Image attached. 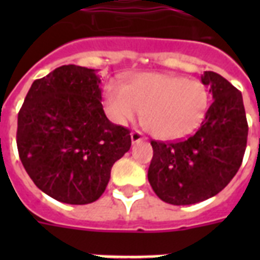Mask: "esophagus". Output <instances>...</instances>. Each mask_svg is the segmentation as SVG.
<instances>
[{"instance_id":"1","label":"esophagus","mask_w":260,"mask_h":260,"mask_svg":"<svg viewBox=\"0 0 260 260\" xmlns=\"http://www.w3.org/2000/svg\"><path fill=\"white\" fill-rule=\"evenodd\" d=\"M131 140H132V143H134V144H136V143H140L142 140H144V136H143L142 132H139V131H134V132L131 134Z\"/></svg>"}]
</instances>
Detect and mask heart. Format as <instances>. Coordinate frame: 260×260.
<instances>
[{"mask_svg":"<svg viewBox=\"0 0 260 260\" xmlns=\"http://www.w3.org/2000/svg\"><path fill=\"white\" fill-rule=\"evenodd\" d=\"M208 87L198 79L162 73H140L131 83L110 82L105 91L106 113L125 125L143 112V124L159 139L183 138L205 117Z\"/></svg>","mask_w":260,"mask_h":260,"instance_id":"heart-1","label":"heart"}]
</instances>
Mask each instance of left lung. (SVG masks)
Segmentation results:
<instances>
[{
  "instance_id": "left-lung-1",
  "label": "left lung",
  "mask_w": 260,
  "mask_h": 260,
  "mask_svg": "<svg viewBox=\"0 0 260 260\" xmlns=\"http://www.w3.org/2000/svg\"><path fill=\"white\" fill-rule=\"evenodd\" d=\"M201 82L213 100L201 126L183 140L151 142L148 182L171 205H191L220 193L238 173L246 151L248 125L242 93L213 71H205Z\"/></svg>"
}]
</instances>
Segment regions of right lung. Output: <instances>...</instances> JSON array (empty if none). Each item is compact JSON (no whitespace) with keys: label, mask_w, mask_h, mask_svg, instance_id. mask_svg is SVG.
Listing matches in <instances>:
<instances>
[{"label":"right lung","mask_w":260,"mask_h":260,"mask_svg":"<svg viewBox=\"0 0 260 260\" xmlns=\"http://www.w3.org/2000/svg\"><path fill=\"white\" fill-rule=\"evenodd\" d=\"M98 70L67 64L36 79L17 120V148L34 183L56 201L85 205L105 191L129 131L102 108Z\"/></svg>","instance_id":"1"}]
</instances>
